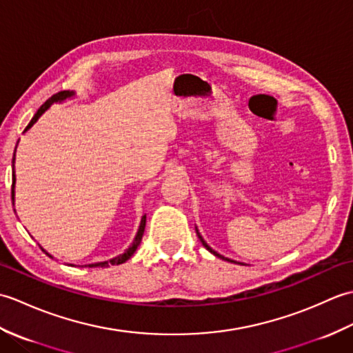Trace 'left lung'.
Instances as JSON below:
<instances>
[{"mask_svg":"<svg viewBox=\"0 0 353 353\" xmlns=\"http://www.w3.org/2000/svg\"><path fill=\"white\" fill-rule=\"evenodd\" d=\"M196 232H197V235H199V238H200V241H201V244H203L205 247H206V249L209 250V252H211V253H214L215 254V256H219V258H221V259H224V261H229V262H235V261H232V259H229V258H224V256H221V254H219V253H216L215 250H212L211 249V247H209L206 243H205V239L203 238H201V235H200V232H199V229L196 228ZM235 264H239V262H235Z\"/></svg>","mask_w":353,"mask_h":353,"instance_id":"left-lung-1","label":"left lung"}]
</instances>
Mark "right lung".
Returning <instances> with one entry per match:
<instances>
[{
  "instance_id": "right-lung-1",
  "label": "right lung",
  "mask_w": 353,
  "mask_h": 353,
  "mask_svg": "<svg viewBox=\"0 0 353 353\" xmlns=\"http://www.w3.org/2000/svg\"><path fill=\"white\" fill-rule=\"evenodd\" d=\"M74 95V92L72 91H62V92H57V94H54L51 97V99H48L47 101H45L42 106L37 109V112L34 114V117L32 118V121L28 123V125L26 127V130L24 132H27L30 127H32L37 119H39V117L43 114L45 110H47L52 103H57V101H63V100H66V99H71V97ZM18 145V144H17ZM14 153H17V147H14ZM14 153H13V159H12V201L14 203V182H17V176H14ZM144 229H145V215L142 216L141 219V223H139V229H138V232H137V235H134V239H133V243L129 245V249H125V252L123 253V254H118V256H115V258H112V259H109V261H103V262H95V264H89L88 267H109V265H118V264H123V262H125L127 259H130L132 258V254L137 252V249H138V245L141 244V239H142V235H144ZM42 249V247H41ZM42 252H45L43 249H42ZM48 254L50 258H52L51 254L48 253V252H45Z\"/></svg>"
}]
</instances>
